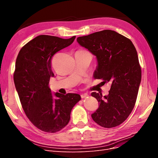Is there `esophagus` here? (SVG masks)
Returning a JSON list of instances; mask_svg holds the SVG:
<instances>
[{
	"label": "esophagus",
	"mask_w": 158,
	"mask_h": 158,
	"mask_svg": "<svg viewBox=\"0 0 158 158\" xmlns=\"http://www.w3.org/2000/svg\"><path fill=\"white\" fill-rule=\"evenodd\" d=\"M89 96V95L88 94H81V98H85Z\"/></svg>",
	"instance_id": "1"
}]
</instances>
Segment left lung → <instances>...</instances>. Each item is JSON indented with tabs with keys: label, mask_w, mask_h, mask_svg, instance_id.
Instances as JSON below:
<instances>
[{
	"label": "left lung",
	"mask_w": 158,
	"mask_h": 158,
	"mask_svg": "<svg viewBox=\"0 0 158 158\" xmlns=\"http://www.w3.org/2000/svg\"><path fill=\"white\" fill-rule=\"evenodd\" d=\"M78 44L97 58L94 78L110 82L107 95L92 92L99 107L93 120L102 127L113 128L128 118L135 106L142 72L132 41L116 31L105 30L77 38Z\"/></svg>",
	"instance_id": "8db88e82"
}]
</instances>
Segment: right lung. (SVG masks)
<instances>
[{"mask_svg":"<svg viewBox=\"0 0 158 158\" xmlns=\"http://www.w3.org/2000/svg\"><path fill=\"white\" fill-rule=\"evenodd\" d=\"M75 38L41 35L26 44L18 55L14 84L26 116L42 131L55 133L67 125L72 109L81 99L77 94H52L49 85L54 76L52 56L70 45Z\"/></svg>","mask_w":158,"mask_h":158,"instance_id":"add662e5","label":"right lung"}]
</instances>
